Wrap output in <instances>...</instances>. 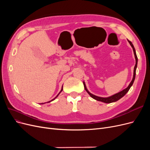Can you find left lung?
<instances>
[{"mask_svg": "<svg viewBox=\"0 0 150 150\" xmlns=\"http://www.w3.org/2000/svg\"><path fill=\"white\" fill-rule=\"evenodd\" d=\"M128 42L129 43V44L131 45V46L133 48V52H134V57H135V60H136V64L134 66V72H133V79H132V81H131V83H129V84L128 85V87H127L126 88H125V89H123L122 91H121L117 93L116 94H115L112 95V96H109V97H107V98H103V97H99V96H96V95H94L93 94L91 93L88 90L87 88H86V84L84 83V81H83V84H84V89L86 91V92H87L89 96L91 97L92 98L96 99V100L97 101H101V102H103V103H114V102H116L117 101H118L119 99H120L121 98L123 97L128 92V91L129 90L130 88L132 86L133 83H134V81L135 79V76H136V70H137V64H138V57H137V54H136V51H135V49L134 47V46L133 45L132 42H131V41H129V40H128Z\"/></svg>", "mask_w": 150, "mask_h": 150, "instance_id": "8db88e82", "label": "left lung"}]
</instances>
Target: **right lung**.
I'll return each instance as SVG.
<instances>
[{"label": "right lung", "mask_w": 150, "mask_h": 150, "mask_svg": "<svg viewBox=\"0 0 150 150\" xmlns=\"http://www.w3.org/2000/svg\"><path fill=\"white\" fill-rule=\"evenodd\" d=\"M62 90H63V86H62V88H61V91H60L59 93V94H58L57 95V96H56L55 98H54V99H52V100H51V101H48V102H47V103H50V102H51V101H54V99H56V98H57V96H59V94H60V93H61V92L62 91ZM44 103H41V104H44Z\"/></svg>", "instance_id": "add662e5"}]
</instances>
